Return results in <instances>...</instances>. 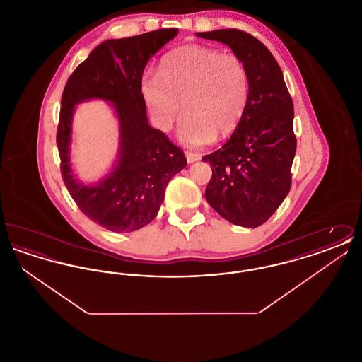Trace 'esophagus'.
<instances>
[{
    "label": "esophagus",
    "instance_id": "1",
    "mask_svg": "<svg viewBox=\"0 0 362 362\" xmlns=\"http://www.w3.org/2000/svg\"><path fill=\"white\" fill-rule=\"evenodd\" d=\"M186 158H187V163H195V161H198L199 158H201V156L198 155V153H192V152H186Z\"/></svg>",
    "mask_w": 362,
    "mask_h": 362
}]
</instances>
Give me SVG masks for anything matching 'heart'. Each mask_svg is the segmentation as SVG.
<instances>
[{
	"mask_svg": "<svg viewBox=\"0 0 362 362\" xmlns=\"http://www.w3.org/2000/svg\"><path fill=\"white\" fill-rule=\"evenodd\" d=\"M139 90L160 130H170L183 108L186 115L179 124V138L198 146L236 129L245 111L250 84L236 55L186 45L163 59L158 76L146 73Z\"/></svg>",
	"mask_w": 362,
	"mask_h": 362,
	"instance_id": "1",
	"label": "heart"
}]
</instances>
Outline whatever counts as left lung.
Returning <instances> with one entry per match:
<instances>
[{
    "label": "left lung",
    "mask_w": 362,
    "mask_h": 362,
    "mask_svg": "<svg viewBox=\"0 0 362 362\" xmlns=\"http://www.w3.org/2000/svg\"><path fill=\"white\" fill-rule=\"evenodd\" d=\"M230 47L248 74V100L224 146L202 160L211 164L206 201L229 223L257 228L289 194L296 137L293 102L270 50L240 30L197 33Z\"/></svg>",
    "instance_id": "1"
}]
</instances>
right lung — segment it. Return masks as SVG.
Here are the masks:
<instances>
[{"label":"right lung","mask_w":362,"mask_h":362,"mask_svg":"<svg viewBox=\"0 0 362 362\" xmlns=\"http://www.w3.org/2000/svg\"><path fill=\"white\" fill-rule=\"evenodd\" d=\"M177 33L164 28L104 40L71 73L62 93L57 145L65 186L88 218L115 233L152 223L167 185L187 165L183 152L149 124L139 90L148 61ZM89 100L110 103L119 121L120 145L109 173L84 184L71 167L69 153L75 107Z\"/></svg>","instance_id":"obj_1"}]
</instances>
